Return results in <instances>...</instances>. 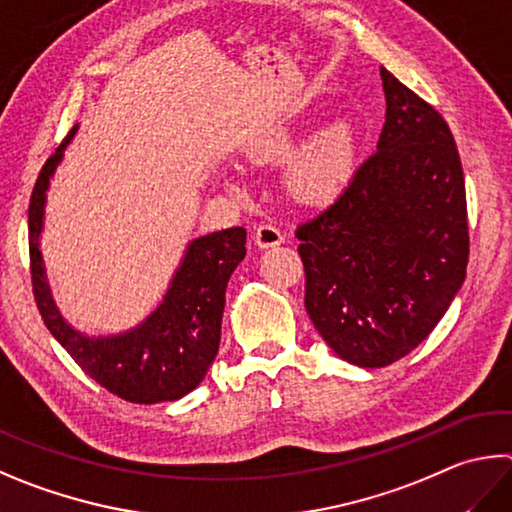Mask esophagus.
<instances>
[{
	"label": "esophagus",
	"instance_id": "obj_1",
	"mask_svg": "<svg viewBox=\"0 0 512 512\" xmlns=\"http://www.w3.org/2000/svg\"><path fill=\"white\" fill-rule=\"evenodd\" d=\"M253 241L259 248H273L282 244L284 235L280 232V228H275L273 224H262L253 232Z\"/></svg>",
	"mask_w": 512,
	"mask_h": 512
}]
</instances>
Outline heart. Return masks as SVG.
Listing matches in <instances>:
<instances>
[{
    "label": "heart",
    "mask_w": 512,
    "mask_h": 512,
    "mask_svg": "<svg viewBox=\"0 0 512 512\" xmlns=\"http://www.w3.org/2000/svg\"><path fill=\"white\" fill-rule=\"evenodd\" d=\"M293 147V134L288 129L259 138L255 156L259 159H277ZM358 159V132L349 118L336 116L295 147L284 165V185L293 199L302 203H322L345 190V185L356 170ZM230 190H239L237 181L226 179Z\"/></svg>",
    "instance_id": "b5f03b06"
}]
</instances>
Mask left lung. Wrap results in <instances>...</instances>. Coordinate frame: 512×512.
Instances as JSON below:
<instances>
[{
	"mask_svg": "<svg viewBox=\"0 0 512 512\" xmlns=\"http://www.w3.org/2000/svg\"><path fill=\"white\" fill-rule=\"evenodd\" d=\"M385 125L340 197L297 228L306 313L351 365L387 367L450 309L468 266L466 183L450 127L380 67Z\"/></svg>",
	"mask_w": 512,
	"mask_h": 512,
	"instance_id": "left-lung-1",
	"label": "left lung"
}]
</instances>
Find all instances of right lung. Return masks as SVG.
Returning a JSON list of instances; mask_svg holds the SVG:
<instances>
[{
	"mask_svg": "<svg viewBox=\"0 0 512 512\" xmlns=\"http://www.w3.org/2000/svg\"><path fill=\"white\" fill-rule=\"evenodd\" d=\"M78 127L44 163L33 188L29 248L37 309L51 336L111 394L145 405L179 401L199 387L217 358L226 286L246 257V230L226 228L190 239L159 304L134 327L107 336L76 329L53 300L42 257V232L46 192Z\"/></svg>",
	"mask_w": 512,
	"mask_h": 512,
	"instance_id": "obj_1",
	"label": "right lung"
}]
</instances>
